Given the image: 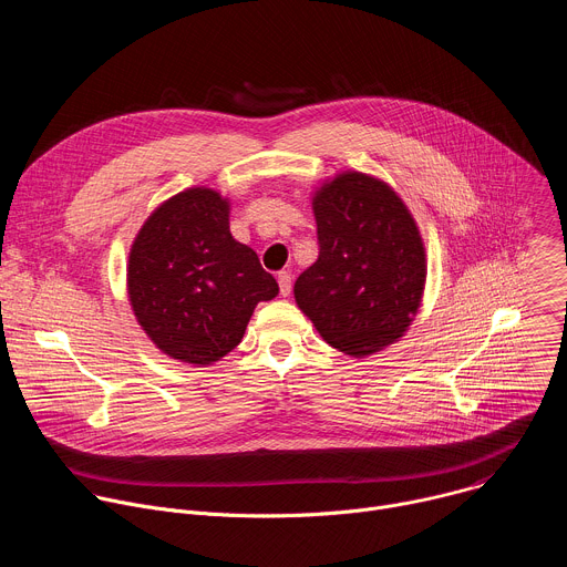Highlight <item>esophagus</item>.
I'll use <instances>...</instances> for the list:
<instances>
[{"label":"esophagus","mask_w":567,"mask_h":567,"mask_svg":"<svg viewBox=\"0 0 567 567\" xmlns=\"http://www.w3.org/2000/svg\"><path fill=\"white\" fill-rule=\"evenodd\" d=\"M278 285H280V296H289L291 293V274L280 271L278 274Z\"/></svg>","instance_id":"esophagus-1"}]
</instances>
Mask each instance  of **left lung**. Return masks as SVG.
Wrapping results in <instances>:
<instances>
[{
    "mask_svg": "<svg viewBox=\"0 0 567 567\" xmlns=\"http://www.w3.org/2000/svg\"><path fill=\"white\" fill-rule=\"evenodd\" d=\"M318 260L293 296L339 352L368 357L403 337L426 282L424 241L413 215L383 182L337 175L313 202Z\"/></svg>",
    "mask_w": 567,
    "mask_h": 567,
    "instance_id": "1",
    "label": "left lung"
}]
</instances>
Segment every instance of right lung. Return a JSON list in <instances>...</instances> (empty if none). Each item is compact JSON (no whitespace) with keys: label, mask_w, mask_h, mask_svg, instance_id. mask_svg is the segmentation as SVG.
<instances>
[{"label":"right lung","mask_w":567,"mask_h":567,"mask_svg":"<svg viewBox=\"0 0 567 567\" xmlns=\"http://www.w3.org/2000/svg\"><path fill=\"white\" fill-rule=\"evenodd\" d=\"M228 210L213 188H188L147 217L130 249L138 326L184 363L219 361L245 337L256 305L278 296L256 251L230 235Z\"/></svg>","instance_id":"obj_1"}]
</instances>
